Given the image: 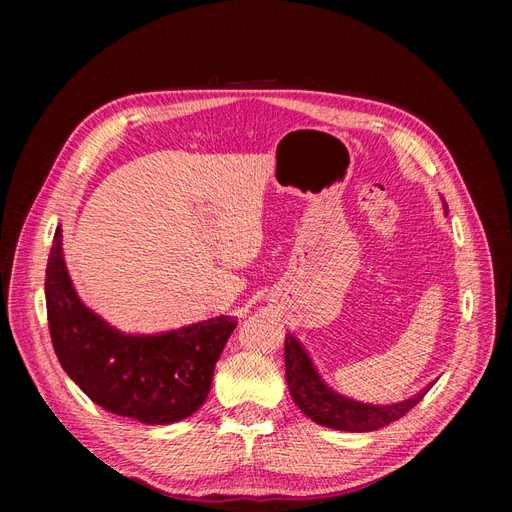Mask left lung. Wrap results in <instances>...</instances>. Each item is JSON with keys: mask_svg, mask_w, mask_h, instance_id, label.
Listing matches in <instances>:
<instances>
[{"mask_svg": "<svg viewBox=\"0 0 512 512\" xmlns=\"http://www.w3.org/2000/svg\"><path fill=\"white\" fill-rule=\"evenodd\" d=\"M446 209V203H444ZM284 359H286V382L294 404L299 406L303 414L312 418L314 423L322 427H331L337 431H350V433H363V431H376L380 427L391 425L397 418L410 412L418 401L425 397V393L433 386L427 384L423 391L416 395L397 401L389 406H376V404H363L352 397L333 391L331 386L320 378L312 359L301 346V342L294 335H286L284 339Z\"/></svg>", "mask_w": 512, "mask_h": 512, "instance_id": "1", "label": "left lung"}]
</instances>
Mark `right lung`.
Listing matches in <instances>:
<instances>
[{"instance_id": "add662e5", "label": "right lung", "mask_w": 512, "mask_h": 512, "mask_svg": "<svg viewBox=\"0 0 512 512\" xmlns=\"http://www.w3.org/2000/svg\"><path fill=\"white\" fill-rule=\"evenodd\" d=\"M46 316L57 359L81 391L117 416L170 425L192 416L211 391L213 369L237 320L218 316L162 333H123L74 290L55 230L46 265Z\"/></svg>"}]
</instances>
